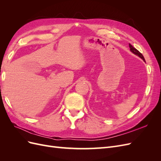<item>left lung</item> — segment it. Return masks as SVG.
Listing matches in <instances>:
<instances>
[{
	"label": "left lung",
	"mask_w": 161,
	"mask_h": 161,
	"mask_svg": "<svg viewBox=\"0 0 161 161\" xmlns=\"http://www.w3.org/2000/svg\"><path fill=\"white\" fill-rule=\"evenodd\" d=\"M129 47H130V51L132 52L133 53H134L135 55H136V56H139L141 59H142L144 62H145V59H144V56H143V55L142 54V53H141L138 50H137L136 49L135 47H134L132 46H131L130 43H129Z\"/></svg>",
	"instance_id": "1"
}]
</instances>
